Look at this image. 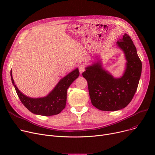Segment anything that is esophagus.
I'll use <instances>...</instances> for the list:
<instances>
[{
  "label": "esophagus",
  "instance_id": "obj_1",
  "mask_svg": "<svg viewBox=\"0 0 155 155\" xmlns=\"http://www.w3.org/2000/svg\"><path fill=\"white\" fill-rule=\"evenodd\" d=\"M78 70H79V71H80V74H82V73L85 71V67H84V65H83V64H80L79 66H78Z\"/></svg>",
  "mask_w": 155,
  "mask_h": 155
}]
</instances>
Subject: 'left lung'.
I'll return each mask as SVG.
<instances>
[{
    "label": "left lung",
    "instance_id": "8db88e82",
    "mask_svg": "<svg viewBox=\"0 0 155 155\" xmlns=\"http://www.w3.org/2000/svg\"><path fill=\"white\" fill-rule=\"evenodd\" d=\"M116 44L127 61L123 76L114 77L102 68L101 61L86 67L82 73L87 81L92 104L101 110L116 111L126 107L133 98L141 75L142 63L131 38L125 33Z\"/></svg>",
    "mask_w": 155,
    "mask_h": 155
}]
</instances>
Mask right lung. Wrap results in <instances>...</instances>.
Wrapping results in <instances>:
<instances>
[{"label":"right lung","instance_id":"right-lung-1","mask_svg":"<svg viewBox=\"0 0 155 155\" xmlns=\"http://www.w3.org/2000/svg\"><path fill=\"white\" fill-rule=\"evenodd\" d=\"M78 68L73 70L62 78L54 88L46 97L31 98L23 94L16 87L11 71V77L15 91L22 104L35 114L50 116L60 114L65 107L67 102V89L79 76Z\"/></svg>","mask_w":155,"mask_h":155}]
</instances>
